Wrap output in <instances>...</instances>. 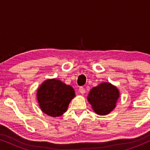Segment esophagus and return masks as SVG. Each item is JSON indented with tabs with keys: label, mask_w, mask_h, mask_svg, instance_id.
Returning a JSON list of instances; mask_svg holds the SVG:
<instances>
[{
	"label": "esophagus",
	"mask_w": 150,
	"mask_h": 150,
	"mask_svg": "<svg viewBox=\"0 0 150 150\" xmlns=\"http://www.w3.org/2000/svg\"><path fill=\"white\" fill-rule=\"evenodd\" d=\"M79 91H80V93H81V94H84L85 93V89L84 87H81L79 88Z\"/></svg>",
	"instance_id": "esophagus-1"
}]
</instances>
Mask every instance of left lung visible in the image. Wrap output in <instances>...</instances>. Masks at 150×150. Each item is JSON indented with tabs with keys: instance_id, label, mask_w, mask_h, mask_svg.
Instances as JSON below:
<instances>
[{
	"instance_id": "8db88e82",
	"label": "left lung",
	"mask_w": 150,
	"mask_h": 150,
	"mask_svg": "<svg viewBox=\"0 0 150 150\" xmlns=\"http://www.w3.org/2000/svg\"><path fill=\"white\" fill-rule=\"evenodd\" d=\"M120 97V91L109 83H102L90 90L88 101L94 112L100 115H106L115 108Z\"/></svg>"
}]
</instances>
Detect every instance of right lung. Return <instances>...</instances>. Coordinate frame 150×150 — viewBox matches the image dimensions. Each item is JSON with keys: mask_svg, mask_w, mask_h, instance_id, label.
<instances>
[{"mask_svg": "<svg viewBox=\"0 0 150 150\" xmlns=\"http://www.w3.org/2000/svg\"><path fill=\"white\" fill-rule=\"evenodd\" d=\"M74 97V90L71 86L55 79L45 81L37 92V99L41 110L54 117L62 115Z\"/></svg>", "mask_w": 150, "mask_h": 150, "instance_id": "right-lung-1", "label": "right lung"}]
</instances>
